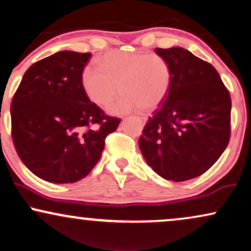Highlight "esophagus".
Segmentation results:
<instances>
[{
  "mask_svg": "<svg viewBox=\"0 0 251 251\" xmlns=\"http://www.w3.org/2000/svg\"><path fill=\"white\" fill-rule=\"evenodd\" d=\"M140 119L142 122H146V120H147V117H140Z\"/></svg>",
  "mask_w": 251,
  "mask_h": 251,
  "instance_id": "1",
  "label": "esophagus"
}]
</instances>
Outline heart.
Segmentation results:
<instances>
[{
    "instance_id": "heart-1",
    "label": "heart",
    "mask_w": 251,
    "mask_h": 251,
    "mask_svg": "<svg viewBox=\"0 0 251 251\" xmlns=\"http://www.w3.org/2000/svg\"><path fill=\"white\" fill-rule=\"evenodd\" d=\"M96 65L97 68L87 66L83 69L82 87L87 96L102 107L110 105L120 91L123 96L112 107L113 112L138 107L153 110L169 90L170 66L156 53L110 52L98 59Z\"/></svg>"
}]
</instances>
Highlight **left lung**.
I'll use <instances>...</instances> for the list:
<instances>
[{"mask_svg": "<svg viewBox=\"0 0 251 251\" xmlns=\"http://www.w3.org/2000/svg\"><path fill=\"white\" fill-rule=\"evenodd\" d=\"M171 69L167 96L146 123L139 147L147 163L168 180L202 175L230 138L231 100L211 63L182 47L156 49Z\"/></svg>", "mask_w": 251, "mask_h": 251, "instance_id": "8db88e82", "label": "left lung"}]
</instances>
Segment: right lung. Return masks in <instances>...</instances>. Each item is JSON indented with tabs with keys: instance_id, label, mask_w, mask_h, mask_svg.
Here are the masks:
<instances>
[{
	"instance_id": "right-lung-1",
	"label": "right lung",
	"mask_w": 251,
	"mask_h": 251,
	"mask_svg": "<svg viewBox=\"0 0 251 251\" xmlns=\"http://www.w3.org/2000/svg\"><path fill=\"white\" fill-rule=\"evenodd\" d=\"M90 53L61 50L34 62L12 97L11 136L18 156L39 178L77 182L93 170L120 119L90 102L82 72Z\"/></svg>"
}]
</instances>
